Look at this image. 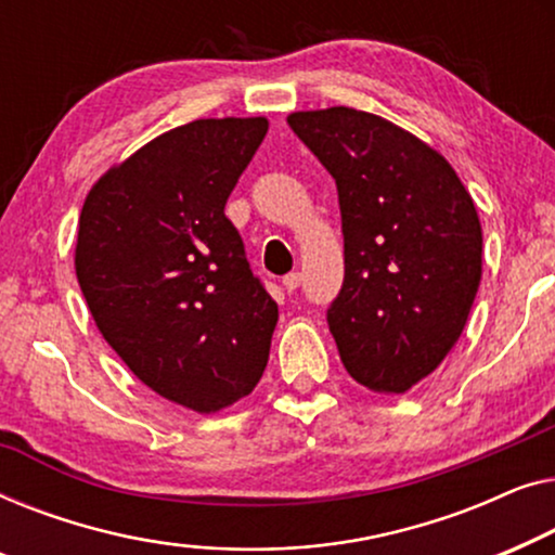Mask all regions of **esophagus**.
I'll use <instances>...</instances> for the list:
<instances>
[{"label": "esophagus", "instance_id": "obj_1", "mask_svg": "<svg viewBox=\"0 0 555 555\" xmlns=\"http://www.w3.org/2000/svg\"><path fill=\"white\" fill-rule=\"evenodd\" d=\"M281 284H284L286 292L292 294V292H296V288H299V284H301V274H299V271H292V274H286V276H284V281H281Z\"/></svg>", "mask_w": 555, "mask_h": 555}]
</instances>
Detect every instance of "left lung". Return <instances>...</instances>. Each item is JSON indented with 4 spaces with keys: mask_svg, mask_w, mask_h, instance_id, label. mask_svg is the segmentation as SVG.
Here are the masks:
<instances>
[{
    "mask_svg": "<svg viewBox=\"0 0 555 555\" xmlns=\"http://www.w3.org/2000/svg\"><path fill=\"white\" fill-rule=\"evenodd\" d=\"M286 122L337 183L345 284L326 322L341 362L372 392H408L455 347L478 294L470 193L440 153L379 115L326 107Z\"/></svg>",
    "mask_w": 555,
    "mask_h": 555,
    "instance_id": "1",
    "label": "left lung"
}]
</instances>
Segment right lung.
<instances>
[{
  "instance_id": "obj_1",
  "label": "right lung",
  "mask_w": 555,
  "mask_h": 555,
  "mask_svg": "<svg viewBox=\"0 0 555 555\" xmlns=\"http://www.w3.org/2000/svg\"><path fill=\"white\" fill-rule=\"evenodd\" d=\"M267 130L208 118L163 132L92 185L77 229L100 334L153 392L206 415L259 385L279 319L223 214Z\"/></svg>"
}]
</instances>
